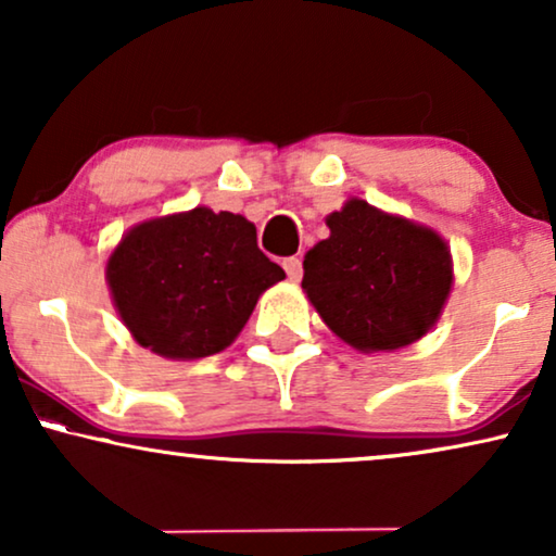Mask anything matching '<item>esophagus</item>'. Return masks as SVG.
<instances>
[{
  "instance_id": "esophagus-1",
  "label": "esophagus",
  "mask_w": 556,
  "mask_h": 556,
  "mask_svg": "<svg viewBox=\"0 0 556 556\" xmlns=\"http://www.w3.org/2000/svg\"><path fill=\"white\" fill-rule=\"evenodd\" d=\"M283 268H286V273H288V278H291V280H301L303 265H301L299 257H286Z\"/></svg>"
}]
</instances>
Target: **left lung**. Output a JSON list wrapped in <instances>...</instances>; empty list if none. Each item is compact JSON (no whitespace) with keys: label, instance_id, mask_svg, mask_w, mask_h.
I'll return each instance as SVG.
<instances>
[{"label":"left lung","instance_id":"left-lung-1","mask_svg":"<svg viewBox=\"0 0 556 556\" xmlns=\"http://www.w3.org/2000/svg\"><path fill=\"white\" fill-rule=\"evenodd\" d=\"M329 238L303 257L301 288L337 337L362 354L420 341L443 314L453 255L428 225L349 197Z\"/></svg>","mask_w":556,"mask_h":556}]
</instances>
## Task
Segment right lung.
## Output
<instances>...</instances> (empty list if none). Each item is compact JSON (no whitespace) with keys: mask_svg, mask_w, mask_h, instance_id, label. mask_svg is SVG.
Instances as JSON below:
<instances>
[{"mask_svg":"<svg viewBox=\"0 0 556 556\" xmlns=\"http://www.w3.org/2000/svg\"><path fill=\"white\" fill-rule=\"evenodd\" d=\"M255 225L194 207L124 232L105 263L113 306L131 339L164 359H202L238 339L261 295L283 280Z\"/></svg>","mask_w":556,"mask_h":556,"instance_id":"add662e5","label":"right lung"}]
</instances>
